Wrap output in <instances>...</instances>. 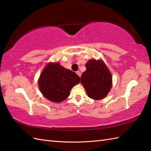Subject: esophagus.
<instances>
[{
	"label": "esophagus",
	"instance_id": "34e87169",
	"mask_svg": "<svg viewBox=\"0 0 151 151\" xmlns=\"http://www.w3.org/2000/svg\"><path fill=\"white\" fill-rule=\"evenodd\" d=\"M76 74H77V75L80 76V77H81V72L80 71V70H78V71H76Z\"/></svg>",
	"mask_w": 151,
	"mask_h": 151
}]
</instances>
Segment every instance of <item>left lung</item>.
Returning <instances> with one entry per match:
<instances>
[{"label": "left lung", "mask_w": 151, "mask_h": 151, "mask_svg": "<svg viewBox=\"0 0 151 151\" xmlns=\"http://www.w3.org/2000/svg\"><path fill=\"white\" fill-rule=\"evenodd\" d=\"M81 82L87 94L95 100L104 98L111 88V75L104 63L101 60H89L86 64Z\"/></svg>", "instance_id": "8db88e82"}]
</instances>
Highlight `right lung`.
Listing matches in <instances>:
<instances>
[{
	"mask_svg": "<svg viewBox=\"0 0 151 151\" xmlns=\"http://www.w3.org/2000/svg\"><path fill=\"white\" fill-rule=\"evenodd\" d=\"M81 81L72 70L66 69L59 63H50L45 67L38 81L41 93L52 102H62L70 95L74 86Z\"/></svg>",
	"mask_w": 151,
	"mask_h": 151,
	"instance_id": "right-lung-1",
	"label": "right lung"
}]
</instances>
